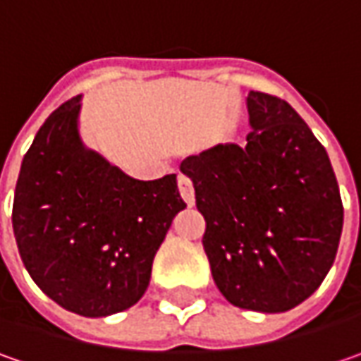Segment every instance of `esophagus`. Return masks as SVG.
Masks as SVG:
<instances>
[{
  "label": "esophagus",
  "instance_id": "obj_1",
  "mask_svg": "<svg viewBox=\"0 0 361 361\" xmlns=\"http://www.w3.org/2000/svg\"><path fill=\"white\" fill-rule=\"evenodd\" d=\"M178 188H180V194L183 197V202L192 208L196 204V194H194V183H192V180L185 178V176H180L178 178Z\"/></svg>",
  "mask_w": 361,
  "mask_h": 361
}]
</instances>
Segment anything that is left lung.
Wrapping results in <instances>:
<instances>
[{"label": "left lung", "mask_w": 361, "mask_h": 361, "mask_svg": "<svg viewBox=\"0 0 361 361\" xmlns=\"http://www.w3.org/2000/svg\"><path fill=\"white\" fill-rule=\"evenodd\" d=\"M246 145H216L181 161L206 220L204 250L232 305L289 311L329 273L343 206L327 151L289 102L250 90Z\"/></svg>", "instance_id": "left-lung-1"}]
</instances>
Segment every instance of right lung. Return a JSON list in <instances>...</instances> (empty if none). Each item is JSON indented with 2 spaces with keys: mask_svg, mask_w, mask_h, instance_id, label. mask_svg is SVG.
Listing matches in <instances>:
<instances>
[{
  "mask_svg": "<svg viewBox=\"0 0 361 361\" xmlns=\"http://www.w3.org/2000/svg\"><path fill=\"white\" fill-rule=\"evenodd\" d=\"M80 94L44 121L22 161L11 224L39 289L82 317L133 307L176 214L185 208L176 173L129 178L78 133Z\"/></svg>",
  "mask_w": 361,
  "mask_h": 361,
  "instance_id": "right-lung-1",
  "label": "right lung"
}]
</instances>
